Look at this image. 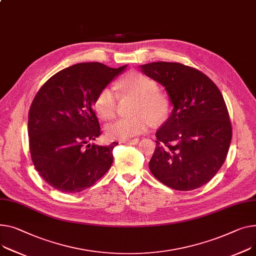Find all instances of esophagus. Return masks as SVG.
I'll return each mask as SVG.
<instances>
[{
    "label": "esophagus",
    "mask_w": 256,
    "mask_h": 256,
    "mask_svg": "<svg viewBox=\"0 0 256 256\" xmlns=\"http://www.w3.org/2000/svg\"><path fill=\"white\" fill-rule=\"evenodd\" d=\"M139 139L136 138V139H132V140H126V141H122V143H126V144H132V145H136L139 143Z\"/></svg>",
    "instance_id": "34e87169"
}]
</instances>
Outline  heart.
Masks as SVG:
<instances>
[{
    "instance_id": "b5f03b06",
    "label": "heart",
    "mask_w": 256,
    "mask_h": 256,
    "mask_svg": "<svg viewBox=\"0 0 256 256\" xmlns=\"http://www.w3.org/2000/svg\"><path fill=\"white\" fill-rule=\"evenodd\" d=\"M122 94L136 100L134 115L119 119L107 126L106 134L111 140H130L145 132L152 122L162 120L168 111L164 96L158 92V83L140 72H130L119 83ZM118 107V96L111 88H104L96 98L94 110L102 120L114 118Z\"/></svg>"
}]
</instances>
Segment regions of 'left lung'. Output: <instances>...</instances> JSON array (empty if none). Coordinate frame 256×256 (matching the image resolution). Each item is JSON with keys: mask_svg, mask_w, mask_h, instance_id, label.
Segmentation results:
<instances>
[{"mask_svg": "<svg viewBox=\"0 0 256 256\" xmlns=\"http://www.w3.org/2000/svg\"><path fill=\"white\" fill-rule=\"evenodd\" d=\"M140 69L162 85L173 106L156 134L150 171L173 190L198 188L219 171L232 141L224 96L208 76L188 66L156 62Z\"/></svg>", "mask_w": 256, "mask_h": 256, "instance_id": "8db88e82", "label": "left lung"}]
</instances>
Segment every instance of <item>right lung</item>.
<instances>
[{"mask_svg":"<svg viewBox=\"0 0 256 256\" xmlns=\"http://www.w3.org/2000/svg\"><path fill=\"white\" fill-rule=\"evenodd\" d=\"M126 66L73 64L49 78L34 98L28 122L30 156L54 188L80 192L108 172L118 143L90 144L100 134L92 106L98 92Z\"/></svg>","mask_w":256,"mask_h":256,"instance_id":"obj_1","label":"right lung"}]
</instances>
